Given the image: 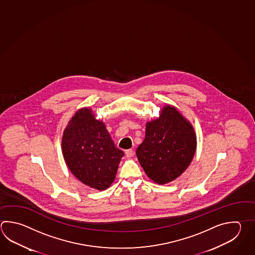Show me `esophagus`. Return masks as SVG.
<instances>
[{"mask_svg": "<svg viewBox=\"0 0 255 255\" xmlns=\"http://www.w3.org/2000/svg\"><path fill=\"white\" fill-rule=\"evenodd\" d=\"M134 154V151H132L131 149H129V150H126L125 151V155L127 158H131L132 156Z\"/></svg>", "mask_w": 255, "mask_h": 255, "instance_id": "34e87169", "label": "esophagus"}]
</instances>
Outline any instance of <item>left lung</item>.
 Listing matches in <instances>:
<instances>
[{
    "instance_id": "1",
    "label": "left lung",
    "mask_w": 255,
    "mask_h": 255,
    "mask_svg": "<svg viewBox=\"0 0 255 255\" xmlns=\"http://www.w3.org/2000/svg\"><path fill=\"white\" fill-rule=\"evenodd\" d=\"M196 134L178 110L166 105L160 117L146 124L145 138L136 155L147 176L165 184L180 176L196 151Z\"/></svg>"
}]
</instances>
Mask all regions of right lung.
I'll return each instance as SVG.
<instances>
[{"instance_id":"add662e5","label":"right lung","mask_w":255,"mask_h":255,"mask_svg":"<svg viewBox=\"0 0 255 255\" xmlns=\"http://www.w3.org/2000/svg\"><path fill=\"white\" fill-rule=\"evenodd\" d=\"M63 158L79 181L104 191L115 181L124 151L115 146L103 122L93 111L83 108L75 113L63 131Z\"/></svg>"}]
</instances>
